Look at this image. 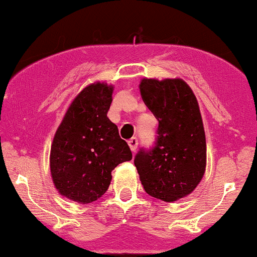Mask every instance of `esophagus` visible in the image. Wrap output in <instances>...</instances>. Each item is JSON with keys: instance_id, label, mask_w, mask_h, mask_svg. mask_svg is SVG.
I'll return each mask as SVG.
<instances>
[{"instance_id": "obj_1", "label": "esophagus", "mask_w": 257, "mask_h": 257, "mask_svg": "<svg viewBox=\"0 0 257 257\" xmlns=\"http://www.w3.org/2000/svg\"><path fill=\"white\" fill-rule=\"evenodd\" d=\"M127 144H128L130 149H131V151L135 152V151H136L137 146H139V140H137L136 137H132V139L128 140Z\"/></svg>"}]
</instances>
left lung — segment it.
<instances>
[{"label": "left lung", "instance_id": "left-lung-1", "mask_svg": "<svg viewBox=\"0 0 257 257\" xmlns=\"http://www.w3.org/2000/svg\"><path fill=\"white\" fill-rule=\"evenodd\" d=\"M140 92L159 121L156 145L135 166L145 191L174 202L191 194L206 170V137L196 96L181 78H142Z\"/></svg>", "mask_w": 257, "mask_h": 257}]
</instances>
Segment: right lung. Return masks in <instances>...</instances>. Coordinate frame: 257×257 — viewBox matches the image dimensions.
Masks as SVG:
<instances>
[{"instance_id":"obj_1","label":"right lung","mask_w":257,"mask_h":257,"mask_svg":"<svg viewBox=\"0 0 257 257\" xmlns=\"http://www.w3.org/2000/svg\"><path fill=\"white\" fill-rule=\"evenodd\" d=\"M113 86L93 82L71 102L53 136L50 170L60 195L90 204L111 184L112 170L132 159L127 142L107 117Z\"/></svg>"}]
</instances>
